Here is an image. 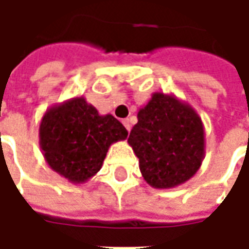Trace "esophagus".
<instances>
[{"mask_svg": "<svg viewBox=\"0 0 249 249\" xmlns=\"http://www.w3.org/2000/svg\"><path fill=\"white\" fill-rule=\"evenodd\" d=\"M123 124H124V126H125V128H126V130L129 132V130H130V121H129V119H124V120H123Z\"/></svg>", "mask_w": 249, "mask_h": 249, "instance_id": "obj_1", "label": "esophagus"}]
</instances>
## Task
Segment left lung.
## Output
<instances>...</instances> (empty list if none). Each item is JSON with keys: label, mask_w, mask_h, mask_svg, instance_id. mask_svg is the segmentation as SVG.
<instances>
[{"label": "left lung", "mask_w": 249, "mask_h": 249, "mask_svg": "<svg viewBox=\"0 0 249 249\" xmlns=\"http://www.w3.org/2000/svg\"><path fill=\"white\" fill-rule=\"evenodd\" d=\"M128 144L151 187L169 189L192 178L203 164L205 130L201 117L173 93L155 92L137 113Z\"/></svg>", "instance_id": "8db88e82"}]
</instances>
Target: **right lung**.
Wrapping results in <instances>:
<instances>
[{"label":"right lung","mask_w":249,"mask_h":249,"mask_svg":"<svg viewBox=\"0 0 249 249\" xmlns=\"http://www.w3.org/2000/svg\"><path fill=\"white\" fill-rule=\"evenodd\" d=\"M38 137L52 171L69 183L84 184L101 169L110 145L128 137V130L112 114H100L78 96L46 109Z\"/></svg>","instance_id":"1"}]
</instances>
